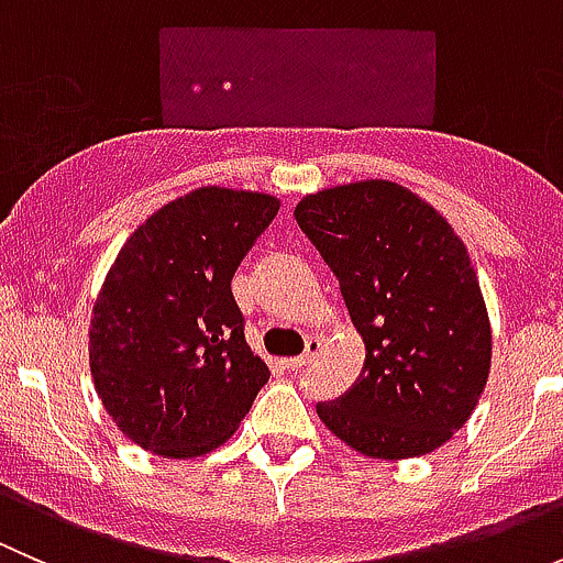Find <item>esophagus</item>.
<instances>
[{
    "mask_svg": "<svg viewBox=\"0 0 563 563\" xmlns=\"http://www.w3.org/2000/svg\"><path fill=\"white\" fill-rule=\"evenodd\" d=\"M318 351H321V340L310 338L308 340V349H305V354L291 356V360H283V365H286L288 371H297V367H305V365H308V362H313Z\"/></svg>",
    "mask_w": 563,
    "mask_h": 563,
    "instance_id": "esophagus-1",
    "label": "esophagus"
}]
</instances>
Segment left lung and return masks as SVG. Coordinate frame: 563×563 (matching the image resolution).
I'll return each mask as SVG.
<instances>
[{
  "label": "left lung",
  "mask_w": 563,
  "mask_h": 563,
  "mask_svg": "<svg viewBox=\"0 0 563 563\" xmlns=\"http://www.w3.org/2000/svg\"><path fill=\"white\" fill-rule=\"evenodd\" d=\"M294 218L365 340L360 378L318 402L321 422L367 457L439 450L490 373V321L468 250L430 203L387 179L305 196Z\"/></svg>",
  "instance_id": "left-lung-1"
}]
</instances>
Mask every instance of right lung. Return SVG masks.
<instances>
[{"label": "right lung", "instance_id": "obj_1", "mask_svg": "<svg viewBox=\"0 0 563 563\" xmlns=\"http://www.w3.org/2000/svg\"><path fill=\"white\" fill-rule=\"evenodd\" d=\"M277 209L266 192L201 187L157 209L119 250L92 310L89 365L133 444L207 455L269 382L231 280Z\"/></svg>", "mask_w": 563, "mask_h": 563}]
</instances>
